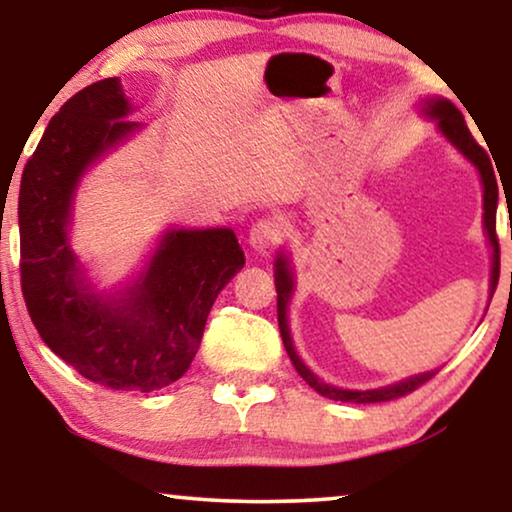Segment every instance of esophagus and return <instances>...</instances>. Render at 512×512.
<instances>
[{"instance_id":"34e87169","label":"esophagus","mask_w":512,"mask_h":512,"mask_svg":"<svg viewBox=\"0 0 512 512\" xmlns=\"http://www.w3.org/2000/svg\"><path fill=\"white\" fill-rule=\"evenodd\" d=\"M284 237V226L282 221L275 219V216H265V219L256 221L249 230V244L261 254H268L270 249H275Z\"/></svg>"}]
</instances>
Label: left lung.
Returning <instances> with one entry per match:
<instances>
[{
	"instance_id": "left-lung-1",
	"label": "left lung",
	"mask_w": 512,
	"mask_h": 512,
	"mask_svg": "<svg viewBox=\"0 0 512 512\" xmlns=\"http://www.w3.org/2000/svg\"><path fill=\"white\" fill-rule=\"evenodd\" d=\"M426 114L438 118V128L443 135L450 139V142L457 146V149L464 153V156L471 160V163L478 167L480 177H482V186H485V228L489 235V242L494 247V265H492V291L499 284V270H501V251H499V235H496V202H499V186H496V174H494V165L489 160V153L482 149V146L475 142V137L468 130V125L464 121V114L454 107L452 102L447 100H431L426 102ZM275 286H277V321H279V333H282V342L286 347V354L296 366L298 375L310 384L314 391H319L321 396L331 398V401H342V403H384V401H394V398L408 396L412 391L422 387L436 375V370L424 375H415L410 380H403L398 384H391V387H382V389H370V391H349V389H338L331 387V384L321 382L317 375L310 373L303 361L298 359L296 349H293L291 335H289V326H286V303L291 298V289H293V279H291V270L289 263H286L284 256L277 258L275 263Z\"/></svg>"
}]
</instances>
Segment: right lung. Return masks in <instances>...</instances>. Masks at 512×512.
I'll list each match as a JSON object with an SVG mask.
<instances>
[{
  "instance_id": "right-lung-1",
  "label": "right lung",
  "mask_w": 512,
  "mask_h": 512,
  "mask_svg": "<svg viewBox=\"0 0 512 512\" xmlns=\"http://www.w3.org/2000/svg\"><path fill=\"white\" fill-rule=\"evenodd\" d=\"M128 111L114 76L79 90L51 118L20 179V286L41 340L76 373L107 389L151 391L191 366L244 251L228 228L177 230L121 300L86 293L67 244L69 207L81 172L137 128Z\"/></svg>"
}]
</instances>
